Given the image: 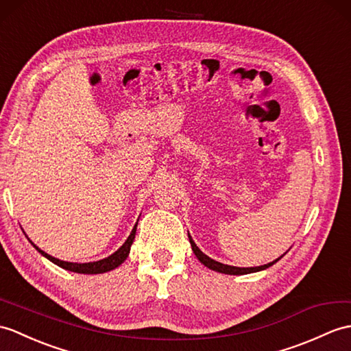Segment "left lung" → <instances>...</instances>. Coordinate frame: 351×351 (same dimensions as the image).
Segmentation results:
<instances>
[{"label":"left lung","mask_w":351,"mask_h":351,"mask_svg":"<svg viewBox=\"0 0 351 351\" xmlns=\"http://www.w3.org/2000/svg\"><path fill=\"white\" fill-rule=\"evenodd\" d=\"M189 239H190V243H191V248H193V252L195 254V257L199 258V262L202 263V265H205L206 267H209L210 271H215V272H219V274H227V275H247V274H252V272H260V271H265V269H267V267H271L272 265H275L276 262H278V260L286 254V252H284V254L281 256V257H278L276 260H274V262H271V263H267V265H262V266H256V267H238V266H230V265H224V263H219V262H217V260H214V258H210L209 256H206L205 252L203 251H200V248L195 245V242L193 241V238L190 236V233H189Z\"/></svg>","instance_id":"left-lung-1"}]
</instances>
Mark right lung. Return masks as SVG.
<instances>
[{"mask_svg":"<svg viewBox=\"0 0 351 351\" xmlns=\"http://www.w3.org/2000/svg\"><path fill=\"white\" fill-rule=\"evenodd\" d=\"M138 221V219H137ZM136 229H137V223L134 224L132 233L127 238V241L122 243V245L110 254L109 257L101 258V260H97V262H89V263H73V262H64V260H60L56 257H52L51 254H47L43 250H40L37 245H34V242H31L34 248L42 254L43 257H46L47 260H51L52 263H55L56 266H60L65 271H70V272H76V274H88V275H94V274H104V272H109L112 269L118 267L119 265H122L125 262V258L130 254V248L133 245V241H134V236H136Z\"/></svg>","mask_w":351,"mask_h":351,"instance_id":"1","label":"right lung"}]
</instances>
